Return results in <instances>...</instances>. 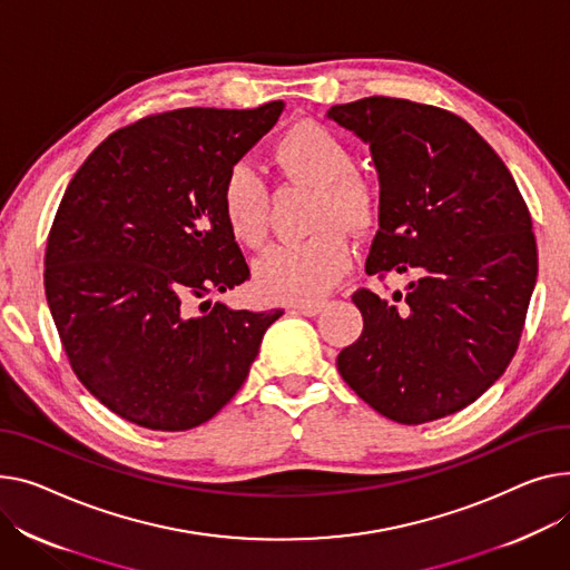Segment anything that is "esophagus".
<instances>
[{"label":"esophagus","instance_id":"esophagus-1","mask_svg":"<svg viewBox=\"0 0 570 570\" xmlns=\"http://www.w3.org/2000/svg\"><path fill=\"white\" fill-rule=\"evenodd\" d=\"M325 307V302H297V305H293V309L302 316H316L321 314Z\"/></svg>","mask_w":570,"mask_h":570}]
</instances>
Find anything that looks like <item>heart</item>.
<instances>
[{"mask_svg":"<svg viewBox=\"0 0 570 570\" xmlns=\"http://www.w3.org/2000/svg\"><path fill=\"white\" fill-rule=\"evenodd\" d=\"M279 167L318 187L316 236L305 240L277 243L265 252L254 282L263 297L282 302H312L332 291L351 268V245L334 224L362 232L373 222L377 208L375 187L355 171L351 146L332 130L305 121L286 130L275 144ZM222 217L232 236L245 247H258L268 234V187L261 174L236 163L222 178Z\"/></svg>","mask_w":570,"mask_h":570,"instance_id":"obj_1","label":"heart"}]
</instances>
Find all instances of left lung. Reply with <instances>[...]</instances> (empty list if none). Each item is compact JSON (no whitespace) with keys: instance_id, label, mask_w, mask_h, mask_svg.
<instances>
[{"instance_id":"1","label":"left lung","mask_w":570,"mask_h":570,"mask_svg":"<svg viewBox=\"0 0 570 570\" xmlns=\"http://www.w3.org/2000/svg\"><path fill=\"white\" fill-rule=\"evenodd\" d=\"M381 183L366 273H414L407 293L353 295L364 330L336 357L348 387L399 424L474 403L515 355L539 258L532 217L490 144L433 105L373 96L327 109Z\"/></svg>"}]
</instances>
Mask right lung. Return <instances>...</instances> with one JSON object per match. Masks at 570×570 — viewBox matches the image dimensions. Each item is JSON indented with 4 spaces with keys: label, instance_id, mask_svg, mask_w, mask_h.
Wrapping results in <instances>:
<instances>
[{
    "label": "right lung",
    "instance_id": "obj_1",
    "mask_svg": "<svg viewBox=\"0 0 570 570\" xmlns=\"http://www.w3.org/2000/svg\"><path fill=\"white\" fill-rule=\"evenodd\" d=\"M284 102L185 107L111 132L72 176L46 249V297L80 383L111 412L187 431L243 387L284 312L197 298L249 268L219 208L224 174Z\"/></svg>",
    "mask_w": 570,
    "mask_h": 570
}]
</instances>
